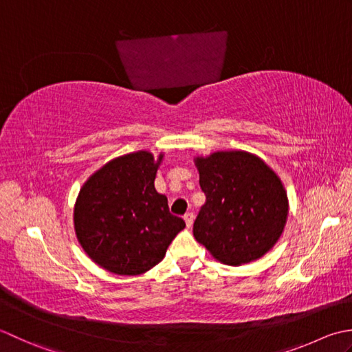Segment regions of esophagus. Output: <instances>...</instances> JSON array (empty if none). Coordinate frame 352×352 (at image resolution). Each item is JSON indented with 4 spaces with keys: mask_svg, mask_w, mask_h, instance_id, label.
Instances as JSON below:
<instances>
[{
    "mask_svg": "<svg viewBox=\"0 0 352 352\" xmlns=\"http://www.w3.org/2000/svg\"><path fill=\"white\" fill-rule=\"evenodd\" d=\"M184 220H185V223H186V226H191L192 225V220H195V214L192 212H186L185 216H184Z\"/></svg>",
    "mask_w": 352,
    "mask_h": 352,
    "instance_id": "1",
    "label": "esophagus"
}]
</instances>
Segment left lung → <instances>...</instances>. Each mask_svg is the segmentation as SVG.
Here are the masks:
<instances>
[{
	"instance_id": "obj_1",
	"label": "left lung",
	"mask_w": 352,
	"mask_h": 352,
	"mask_svg": "<svg viewBox=\"0 0 352 352\" xmlns=\"http://www.w3.org/2000/svg\"><path fill=\"white\" fill-rule=\"evenodd\" d=\"M195 164L206 196L192 226L195 239L229 266L267 254L289 214L281 179L261 157L243 150L197 156Z\"/></svg>"
}]
</instances>
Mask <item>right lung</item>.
Returning <instances> with one entry per match:
<instances>
[{
    "instance_id": "obj_1",
    "label": "right lung",
    "mask_w": 352,
    "mask_h": 352,
    "mask_svg": "<svg viewBox=\"0 0 352 352\" xmlns=\"http://www.w3.org/2000/svg\"><path fill=\"white\" fill-rule=\"evenodd\" d=\"M164 153L147 150L109 161L89 176L74 205L77 240L100 267L116 275L146 274L185 228L155 190Z\"/></svg>"
}]
</instances>
